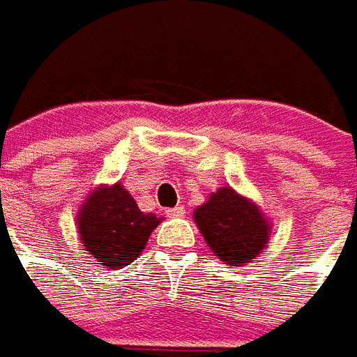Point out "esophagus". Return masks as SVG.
<instances>
[{
    "label": "esophagus",
    "instance_id": "34e87169",
    "mask_svg": "<svg viewBox=\"0 0 357 357\" xmlns=\"http://www.w3.org/2000/svg\"><path fill=\"white\" fill-rule=\"evenodd\" d=\"M167 216H171V218L185 216V206H183V204H176L174 208H169V211H167Z\"/></svg>",
    "mask_w": 357,
    "mask_h": 357
}]
</instances>
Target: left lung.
<instances>
[{"instance_id":"left-lung-1","label":"left lung","mask_w":357,"mask_h":357,"mask_svg":"<svg viewBox=\"0 0 357 357\" xmlns=\"http://www.w3.org/2000/svg\"><path fill=\"white\" fill-rule=\"evenodd\" d=\"M197 227L218 260L244 264L264 248L270 234L266 218L250 200L232 188H218L195 211Z\"/></svg>"}]
</instances>
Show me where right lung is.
<instances>
[{
	"label": "right lung",
	"instance_id": "obj_1",
	"mask_svg": "<svg viewBox=\"0 0 357 357\" xmlns=\"http://www.w3.org/2000/svg\"><path fill=\"white\" fill-rule=\"evenodd\" d=\"M160 218L141 213L121 185L99 188L79 213V236L87 252L107 268H121L143 252Z\"/></svg>",
	"mask_w": 357,
	"mask_h": 357
}]
</instances>
